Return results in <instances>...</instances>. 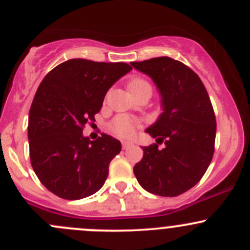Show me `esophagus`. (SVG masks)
Wrapping results in <instances>:
<instances>
[{"label": "esophagus", "instance_id": "1", "mask_svg": "<svg viewBox=\"0 0 250 250\" xmlns=\"http://www.w3.org/2000/svg\"><path fill=\"white\" fill-rule=\"evenodd\" d=\"M132 146H133V143H130V141H122L123 150H128V148L132 147Z\"/></svg>", "mask_w": 250, "mask_h": 250}]
</instances>
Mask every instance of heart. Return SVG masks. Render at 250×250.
Here are the masks:
<instances>
[{"label":"heart","mask_w":250,"mask_h":250,"mask_svg":"<svg viewBox=\"0 0 250 250\" xmlns=\"http://www.w3.org/2000/svg\"><path fill=\"white\" fill-rule=\"evenodd\" d=\"M148 84L146 81L141 80V78H135V80L130 81L129 83V89H135V88H139L141 85ZM139 125L138 121H135L134 118L129 117L127 115H120L115 118V120L111 122L110 128L112 130L113 134H116L120 138H130L134 135L135 128Z\"/></svg>","instance_id":"1"}]
</instances>
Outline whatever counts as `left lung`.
I'll return each mask as SVG.
<instances>
[{
	"mask_svg": "<svg viewBox=\"0 0 250 250\" xmlns=\"http://www.w3.org/2000/svg\"><path fill=\"white\" fill-rule=\"evenodd\" d=\"M130 64L157 85L163 112L145 132L166 145L162 150L157 144L143 146L133 170L148 192L179 196L202 179L213 158L216 122L210 99L198 75L181 62L160 57Z\"/></svg>",
	"mask_w": 250,
	"mask_h": 250,
	"instance_id": "8db88e82",
	"label": "left lung"
}]
</instances>
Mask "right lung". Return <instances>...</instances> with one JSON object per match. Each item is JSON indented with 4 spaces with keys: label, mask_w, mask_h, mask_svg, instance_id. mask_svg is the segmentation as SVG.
<instances>
[{
    "label": "right lung",
    "mask_w": 250,
    "mask_h": 250,
    "mask_svg": "<svg viewBox=\"0 0 250 250\" xmlns=\"http://www.w3.org/2000/svg\"><path fill=\"white\" fill-rule=\"evenodd\" d=\"M132 70L125 62L70 59L42 80L30 107L27 137L37 178L58 197L81 200L102 188L121 143L103 133L83 137L111 85Z\"/></svg>",
    "instance_id": "1"
}]
</instances>
